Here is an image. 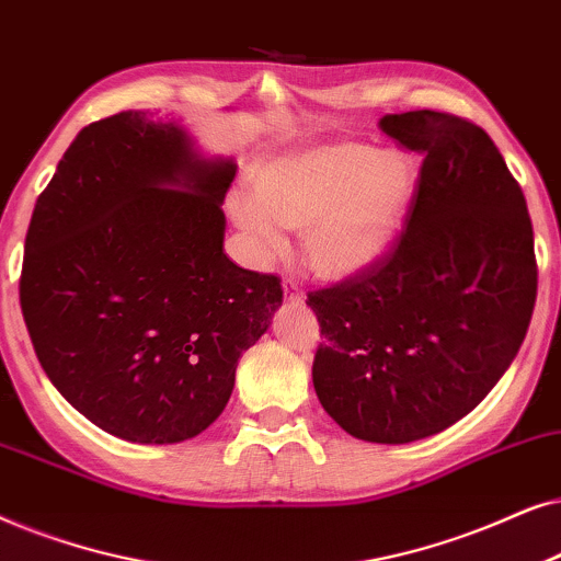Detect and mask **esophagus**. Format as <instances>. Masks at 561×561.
Here are the masks:
<instances>
[{"label": "esophagus", "mask_w": 561, "mask_h": 561, "mask_svg": "<svg viewBox=\"0 0 561 561\" xmlns=\"http://www.w3.org/2000/svg\"><path fill=\"white\" fill-rule=\"evenodd\" d=\"M282 289H285V297L289 302H302V285L297 279H285L282 282Z\"/></svg>", "instance_id": "esophagus-1"}]
</instances>
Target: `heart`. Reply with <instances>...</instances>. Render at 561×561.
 <instances>
[{
    "label": "heart",
    "mask_w": 561,
    "mask_h": 561,
    "mask_svg": "<svg viewBox=\"0 0 561 561\" xmlns=\"http://www.w3.org/2000/svg\"><path fill=\"white\" fill-rule=\"evenodd\" d=\"M421 171L405 153L335 144L282 156L256 174V199L233 197L230 213L261 253L285 249L282 228L305 230V256L320 276H351L398 241Z\"/></svg>",
    "instance_id": "heart-1"
}]
</instances>
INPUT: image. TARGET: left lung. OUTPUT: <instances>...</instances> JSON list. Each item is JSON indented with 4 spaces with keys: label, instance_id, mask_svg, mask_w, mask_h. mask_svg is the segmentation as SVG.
Returning a JSON list of instances; mask_svg holds the SVG:
<instances>
[{
    "label": "left lung",
    "instance_id": "1",
    "mask_svg": "<svg viewBox=\"0 0 561 561\" xmlns=\"http://www.w3.org/2000/svg\"><path fill=\"white\" fill-rule=\"evenodd\" d=\"M379 128L423 156L398 241L308 293L320 323L312 385L351 436L410 444L488 398L536 305L534 228L520 184L472 119L415 110Z\"/></svg>",
    "mask_w": 561,
    "mask_h": 561
}]
</instances>
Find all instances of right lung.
Segmentation results:
<instances>
[{"instance_id": "obj_1", "label": "right lung", "mask_w": 561, "mask_h": 561, "mask_svg": "<svg viewBox=\"0 0 561 561\" xmlns=\"http://www.w3.org/2000/svg\"><path fill=\"white\" fill-rule=\"evenodd\" d=\"M233 179L174 117L125 110L87 125L37 197L22 318L56 390L112 436L203 433L282 305L279 276L222 251Z\"/></svg>"}]
</instances>
